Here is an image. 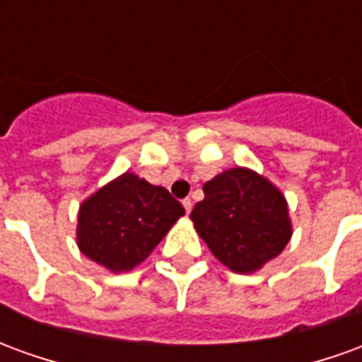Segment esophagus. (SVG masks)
<instances>
[{
  "label": "esophagus",
  "instance_id": "esophagus-1",
  "mask_svg": "<svg viewBox=\"0 0 362 362\" xmlns=\"http://www.w3.org/2000/svg\"><path fill=\"white\" fill-rule=\"evenodd\" d=\"M182 205H184V209H186V213L192 211V199H188V197H186V199L182 202Z\"/></svg>",
  "mask_w": 362,
  "mask_h": 362
}]
</instances>
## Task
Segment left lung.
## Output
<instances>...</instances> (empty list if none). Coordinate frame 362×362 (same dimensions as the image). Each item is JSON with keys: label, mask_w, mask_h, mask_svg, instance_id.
<instances>
[{"label": "left lung", "mask_w": 362, "mask_h": 362, "mask_svg": "<svg viewBox=\"0 0 362 362\" xmlns=\"http://www.w3.org/2000/svg\"><path fill=\"white\" fill-rule=\"evenodd\" d=\"M189 219L215 258L235 273H256L293 236L287 199L272 180L235 166L204 184Z\"/></svg>", "instance_id": "left-lung-1"}]
</instances>
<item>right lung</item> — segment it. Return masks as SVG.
<instances>
[{"instance_id": "right-lung-1", "label": "right lung", "mask_w": 362, "mask_h": 362, "mask_svg": "<svg viewBox=\"0 0 362 362\" xmlns=\"http://www.w3.org/2000/svg\"><path fill=\"white\" fill-rule=\"evenodd\" d=\"M182 215L184 207L168 189L124 173L83 199L77 246L112 273L132 272L149 258Z\"/></svg>"}]
</instances>
